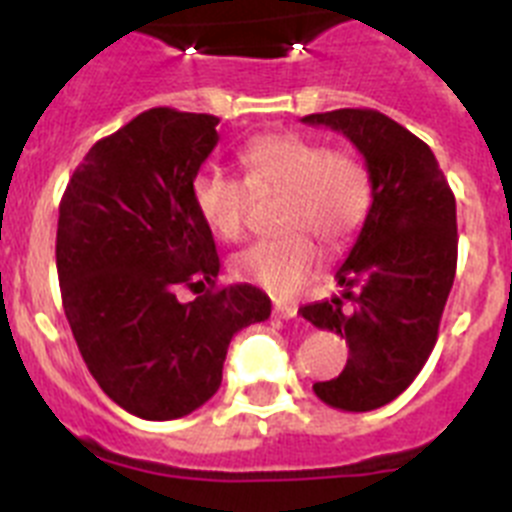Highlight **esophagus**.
I'll return each instance as SVG.
<instances>
[{
    "label": "esophagus",
    "mask_w": 512,
    "mask_h": 512,
    "mask_svg": "<svg viewBox=\"0 0 512 512\" xmlns=\"http://www.w3.org/2000/svg\"><path fill=\"white\" fill-rule=\"evenodd\" d=\"M274 315H277V318H284V320L295 318L297 305L295 302H274Z\"/></svg>",
    "instance_id": "obj_1"
}]
</instances>
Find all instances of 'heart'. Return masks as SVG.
Returning a JSON list of instances; mask_svg holds the SVG:
<instances>
[{
    "label": "heart",
    "instance_id": "obj_1",
    "mask_svg": "<svg viewBox=\"0 0 512 512\" xmlns=\"http://www.w3.org/2000/svg\"><path fill=\"white\" fill-rule=\"evenodd\" d=\"M246 179L220 169L194 176L200 217L223 241L246 233L253 192L284 194L282 223L292 233L248 246L233 259V274L274 297H292L320 264V246L341 251L364 228L372 210V176L356 153L328 148L297 133L248 140L238 153Z\"/></svg>",
    "mask_w": 512,
    "mask_h": 512
}]
</instances>
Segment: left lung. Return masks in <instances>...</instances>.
<instances>
[{
    "label": "left lung",
    "instance_id": "8db88e82",
    "mask_svg": "<svg viewBox=\"0 0 512 512\" xmlns=\"http://www.w3.org/2000/svg\"><path fill=\"white\" fill-rule=\"evenodd\" d=\"M346 135L372 176V210L336 271L341 297L300 307L346 336L343 372L312 390L330 408L366 413L408 390L431 356L456 274V200L433 151L377 110L302 117Z\"/></svg>",
    "mask_w": 512,
    "mask_h": 512
}]
</instances>
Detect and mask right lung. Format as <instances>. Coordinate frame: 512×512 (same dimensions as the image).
<instances>
[{
    "label": "right lung",
    "mask_w": 512,
    "mask_h": 512,
    "mask_svg": "<svg viewBox=\"0 0 512 512\" xmlns=\"http://www.w3.org/2000/svg\"><path fill=\"white\" fill-rule=\"evenodd\" d=\"M217 122L171 107L140 112L89 148L58 207V282L81 359L104 395L143 420L205 405L230 338L271 315L261 289L217 287L215 238L194 207ZM179 286L206 295L179 303Z\"/></svg>",
    "instance_id": "add662e5"
}]
</instances>
